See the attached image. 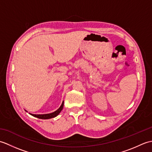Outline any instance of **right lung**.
<instances>
[{
	"label": "right lung",
	"mask_w": 152,
	"mask_h": 152,
	"mask_svg": "<svg viewBox=\"0 0 152 152\" xmlns=\"http://www.w3.org/2000/svg\"><path fill=\"white\" fill-rule=\"evenodd\" d=\"M63 106H64V101H63L62 104H61L60 107L58 108L56 111H55L52 113H50V114H33L29 113V114H31V115L34 116L35 118H39V119H50V118H53L56 117L57 115H58L59 114V113L62 110L63 108ZM27 112V111L25 110Z\"/></svg>",
	"instance_id": "right-lung-1"
}]
</instances>
